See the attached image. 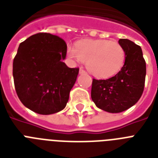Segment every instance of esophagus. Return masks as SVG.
<instances>
[{
  "mask_svg": "<svg viewBox=\"0 0 158 158\" xmlns=\"http://www.w3.org/2000/svg\"><path fill=\"white\" fill-rule=\"evenodd\" d=\"M79 74H86V71L83 70V68H80V70H79Z\"/></svg>",
  "mask_w": 158,
  "mask_h": 158,
  "instance_id": "34e87169",
  "label": "esophagus"
}]
</instances>
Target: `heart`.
<instances>
[{"label":"heart","instance_id":"obj_1","mask_svg":"<svg viewBox=\"0 0 158 158\" xmlns=\"http://www.w3.org/2000/svg\"><path fill=\"white\" fill-rule=\"evenodd\" d=\"M67 54L87 62L88 71L97 78H110L118 74L126 60L123 47L108 40H83L77 43L75 48L68 46Z\"/></svg>","mask_w":158,"mask_h":158}]
</instances>
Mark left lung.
<instances>
[{"mask_svg": "<svg viewBox=\"0 0 158 158\" xmlns=\"http://www.w3.org/2000/svg\"><path fill=\"white\" fill-rule=\"evenodd\" d=\"M118 43L125 49L123 66L107 79H92L91 97L95 105L109 113H120L133 106L141 97L144 88L146 63L141 48L127 39Z\"/></svg>", "mask_w": 158, "mask_h": 158, "instance_id": "1", "label": "left lung"}]
</instances>
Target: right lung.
Here are the masks:
<instances>
[{"label": "right lung", "instance_id": "1", "mask_svg": "<svg viewBox=\"0 0 158 158\" xmlns=\"http://www.w3.org/2000/svg\"><path fill=\"white\" fill-rule=\"evenodd\" d=\"M64 40L37 33L22 42L13 62V76L19 100L40 114L63 110L76 81L79 68H69Z\"/></svg>", "mask_w": 158, "mask_h": 158}]
</instances>
